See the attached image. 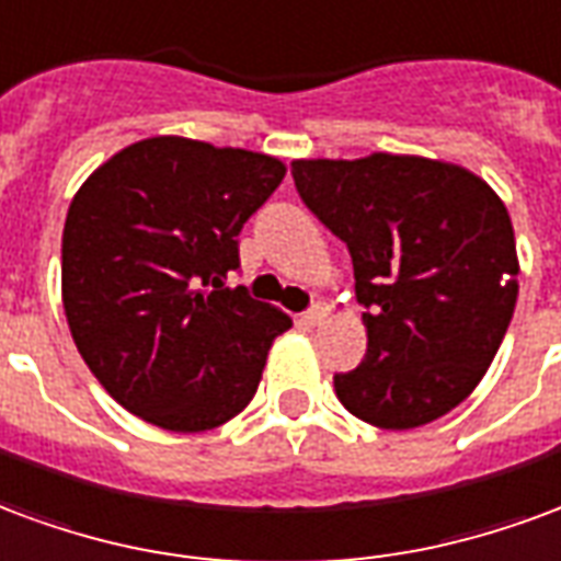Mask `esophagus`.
<instances>
[{"mask_svg": "<svg viewBox=\"0 0 561 561\" xmlns=\"http://www.w3.org/2000/svg\"><path fill=\"white\" fill-rule=\"evenodd\" d=\"M325 320H329V305H325V301H317L313 308L305 310V322H308V325H320V322Z\"/></svg>", "mask_w": 561, "mask_h": 561, "instance_id": "esophagus-1", "label": "esophagus"}]
</instances>
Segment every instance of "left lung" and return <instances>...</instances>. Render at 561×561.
<instances>
[{
    "instance_id": "left-lung-1",
    "label": "left lung",
    "mask_w": 561,
    "mask_h": 561,
    "mask_svg": "<svg viewBox=\"0 0 561 561\" xmlns=\"http://www.w3.org/2000/svg\"><path fill=\"white\" fill-rule=\"evenodd\" d=\"M301 203L346 244L367 353L334 391L355 419L410 431L463 403L517 305L508 208L463 167L370 154L293 161Z\"/></svg>"
}]
</instances>
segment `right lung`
Masks as SVG:
<instances>
[{
  "instance_id": "1",
  "label": "right lung",
  "mask_w": 561,
  "mask_h": 561,
  "mask_svg": "<svg viewBox=\"0 0 561 561\" xmlns=\"http://www.w3.org/2000/svg\"><path fill=\"white\" fill-rule=\"evenodd\" d=\"M277 158L151 137L77 191L62 232L71 337L110 398L163 431H211L256 394L293 320L224 284L239 232L284 182Z\"/></svg>"
}]
</instances>
